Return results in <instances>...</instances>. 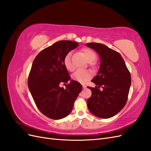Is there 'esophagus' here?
<instances>
[{
  "mask_svg": "<svg viewBox=\"0 0 151 151\" xmlns=\"http://www.w3.org/2000/svg\"><path fill=\"white\" fill-rule=\"evenodd\" d=\"M83 88H84V89H85V88H86V86L84 84H83Z\"/></svg>",
  "mask_w": 151,
  "mask_h": 151,
  "instance_id": "esophagus-1",
  "label": "esophagus"
}]
</instances>
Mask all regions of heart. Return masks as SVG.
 <instances>
[{
	"label": "heart",
	"mask_w": 151,
	"mask_h": 151,
	"mask_svg": "<svg viewBox=\"0 0 151 151\" xmlns=\"http://www.w3.org/2000/svg\"><path fill=\"white\" fill-rule=\"evenodd\" d=\"M84 55L86 59V60L88 62H93L96 60L97 56L96 53L91 49L85 48L82 50ZM71 54L68 53L66 55V56L63 60V64H64L65 67L68 70L72 71L73 70V66L71 63ZM93 74L92 72L89 70H77L76 71L72 76V79L74 81L78 82L81 84H84L87 81H89L92 78Z\"/></svg>",
	"instance_id": "heart-1"
}]
</instances>
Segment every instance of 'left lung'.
I'll return each instance as SVG.
<instances>
[{"mask_svg":"<svg viewBox=\"0 0 151 151\" xmlns=\"http://www.w3.org/2000/svg\"><path fill=\"white\" fill-rule=\"evenodd\" d=\"M86 46L95 50L100 58L97 75L91 81L95 88L87 100L88 109L94 116L109 118L119 113L127 103L131 85L130 74L121 55L105 45L88 43ZM100 86L103 89L100 91Z\"/></svg>","mask_w":151,"mask_h":151,"instance_id":"1","label":"left lung"}]
</instances>
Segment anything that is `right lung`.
<instances>
[{"label":"right lung","mask_w":151,"mask_h":151,"mask_svg":"<svg viewBox=\"0 0 151 151\" xmlns=\"http://www.w3.org/2000/svg\"><path fill=\"white\" fill-rule=\"evenodd\" d=\"M78 46L72 41H59L40 52L32 64L28 81L29 91L39 110L52 119L69 115L83 89L79 83L70 80L63 64L66 55ZM69 80L65 89L59 86Z\"/></svg>","instance_id":"right-lung-1"}]
</instances>
